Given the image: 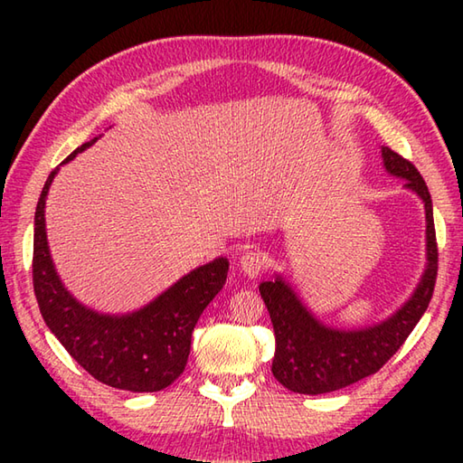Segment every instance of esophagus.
Segmentation results:
<instances>
[{
  "instance_id": "34e87169",
  "label": "esophagus",
  "mask_w": 463,
  "mask_h": 463,
  "mask_svg": "<svg viewBox=\"0 0 463 463\" xmlns=\"http://www.w3.org/2000/svg\"><path fill=\"white\" fill-rule=\"evenodd\" d=\"M262 264H264V259H262V254L259 250L242 252V257L239 260L241 272L249 279H259V274L262 270Z\"/></svg>"
}]
</instances>
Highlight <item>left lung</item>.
<instances>
[{
	"instance_id": "1",
	"label": "left lung",
	"mask_w": 463,
	"mask_h": 463,
	"mask_svg": "<svg viewBox=\"0 0 463 463\" xmlns=\"http://www.w3.org/2000/svg\"><path fill=\"white\" fill-rule=\"evenodd\" d=\"M383 169L404 179V189L420 196L426 211V267L418 287L402 307L388 318L358 328H338L324 324L302 302L292 284L277 274L264 280L259 290L267 304L277 350L272 373L284 388L297 394H326L366 376L376 373L386 364L410 332L424 317L434 294L438 274V247L434 229V209L426 181L410 161L388 146H382Z\"/></svg>"
}]
</instances>
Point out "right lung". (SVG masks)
Returning <instances> with one entry per match:
<instances>
[{
	"label": "right lung",
	"mask_w": 463,
	"mask_h": 463,
	"mask_svg": "<svg viewBox=\"0 0 463 463\" xmlns=\"http://www.w3.org/2000/svg\"><path fill=\"white\" fill-rule=\"evenodd\" d=\"M99 139L83 143L63 163ZM57 169L47 176L35 209L33 290L47 328L73 360L107 386L127 392H159L181 376L191 336L203 310L221 292L229 260L219 257L184 274L149 304L125 314L85 307L59 279L45 232V201Z\"/></svg>",
	"instance_id": "obj_1"
}]
</instances>
